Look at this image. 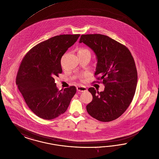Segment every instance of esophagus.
I'll return each mask as SVG.
<instances>
[{
  "label": "esophagus",
  "mask_w": 159,
  "mask_h": 159,
  "mask_svg": "<svg viewBox=\"0 0 159 159\" xmlns=\"http://www.w3.org/2000/svg\"><path fill=\"white\" fill-rule=\"evenodd\" d=\"M77 90L79 92H85L88 91V89L85 87V86H79L77 87Z\"/></svg>",
  "instance_id": "34e87169"
}]
</instances>
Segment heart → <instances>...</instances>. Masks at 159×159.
<instances>
[{"mask_svg": "<svg viewBox=\"0 0 159 159\" xmlns=\"http://www.w3.org/2000/svg\"><path fill=\"white\" fill-rule=\"evenodd\" d=\"M78 52H89V50H88V49H87V48H80V49L79 50ZM84 75H80V76L79 77L80 79L81 80H83V79H84Z\"/></svg>", "mask_w": 159, "mask_h": 159, "instance_id": "obj_1", "label": "heart"}]
</instances>
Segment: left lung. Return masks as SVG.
Segmentation results:
<instances>
[{"label": "left lung", "instance_id": "1", "mask_svg": "<svg viewBox=\"0 0 159 159\" xmlns=\"http://www.w3.org/2000/svg\"><path fill=\"white\" fill-rule=\"evenodd\" d=\"M79 43L95 53V76L105 86L103 92L93 87L88 89L93 98L86 111L100 121H113L127 110L135 93L138 73L134 59L127 47L106 35H82Z\"/></svg>", "mask_w": 159, "mask_h": 159}]
</instances>
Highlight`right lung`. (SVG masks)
I'll use <instances>...</instances> for the list:
<instances>
[{
    "label": "right lung",
    "mask_w": 159,
    "mask_h": 159,
    "mask_svg": "<svg viewBox=\"0 0 159 159\" xmlns=\"http://www.w3.org/2000/svg\"><path fill=\"white\" fill-rule=\"evenodd\" d=\"M80 34L60 35L39 43L23 57L16 84L29 108L38 117L53 120L66 112L76 88L59 90L55 79L62 72L61 59Z\"/></svg>",
    "instance_id": "1"
}]
</instances>
